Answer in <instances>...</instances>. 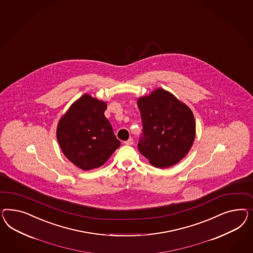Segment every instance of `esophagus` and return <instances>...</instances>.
Returning a JSON list of instances; mask_svg holds the SVG:
<instances>
[{"instance_id":"1","label":"esophagus","mask_w":253,"mask_h":253,"mask_svg":"<svg viewBox=\"0 0 253 253\" xmlns=\"http://www.w3.org/2000/svg\"><path fill=\"white\" fill-rule=\"evenodd\" d=\"M133 143H134V140H133V138H128L126 141H125V144L126 145H128V146H130V145H133Z\"/></svg>"}]
</instances>
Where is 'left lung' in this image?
I'll list each match as a JSON object with an SVG mask.
<instances>
[{"label": "left lung", "mask_w": 253, "mask_h": 253, "mask_svg": "<svg viewBox=\"0 0 253 253\" xmlns=\"http://www.w3.org/2000/svg\"><path fill=\"white\" fill-rule=\"evenodd\" d=\"M142 120V136L137 149L152 166L176 165L191 149L196 136L192 111L164 88L137 99Z\"/></svg>", "instance_id": "8db88e82"}]
</instances>
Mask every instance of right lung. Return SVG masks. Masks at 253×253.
Returning a JSON list of instances; mask_svg holds the SVG:
<instances>
[{"label":"right lung","instance_id":"add662e5","mask_svg":"<svg viewBox=\"0 0 253 253\" xmlns=\"http://www.w3.org/2000/svg\"><path fill=\"white\" fill-rule=\"evenodd\" d=\"M106 108L105 101L84 94L59 120L56 137L62 152L84 171L103 166L121 144L104 116Z\"/></svg>","mask_w":253,"mask_h":253}]
</instances>
